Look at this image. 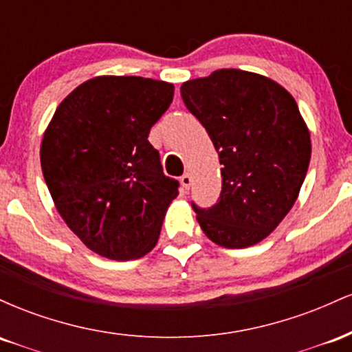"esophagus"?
I'll use <instances>...</instances> for the list:
<instances>
[{"label": "esophagus", "mask_w": 352, "mask_h": 352, "mask_svg": "<svg viewBox=\"0 0 352 352\" xmlns=\"http://www.w3.org/2000/svg\"><path fill=\"white\" fill-rule=\"evenodd\" d=\"M180 184L184 190L190 188V185H192V177H190V173H184V175L180 177Z\"/></svg>", "instance_id": "esophagus-1"}]
</instances>
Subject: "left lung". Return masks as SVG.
Segmentation results:
<instances>
[{"label":"left lung","mask_w":352,"mask_h":352,"mask_svg":"<svg viewBox=\"0 0 352 352\" xmlns=\"http://www.w3.org/2000/svg\"><path fill=\"white\" fill-rule=\"evenodd\" d=\"M180 94L223 165L217 204L192 201L201 230L225 248L258 243L292 210L308 172L311 140L296 100L274 80L240 69L188 80Z\"/></svg>","instance_id":"8db88e82"}]
</instances>
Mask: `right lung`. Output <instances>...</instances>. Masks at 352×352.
<instances>
[{"instance_id": "obj_1", "label": "right lung", "mask_w": 352, "mask_h": 352, "mask_svg": "<svg viewBox=\"0 0 352 352\" xmlns=\"http://www.w3.org/2000/svg\"><path fill=\"white\" fill-rule=\"evenodd\" d=\"M173 99V86L139 76L80 84L44 132L41 167L59 215L89 250L127 261L159 240L179 180L162 170L148 142Z\"/></svg>"}]
</instances>
